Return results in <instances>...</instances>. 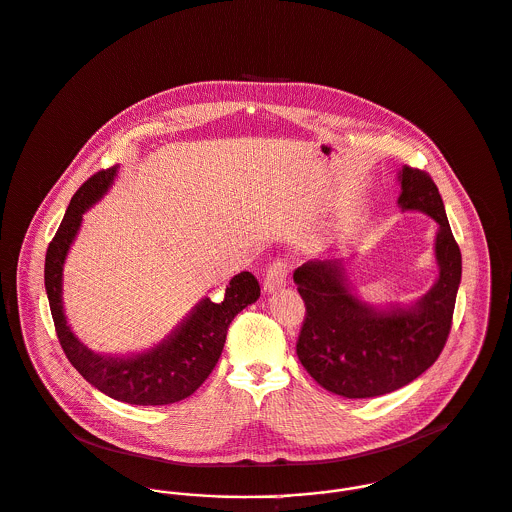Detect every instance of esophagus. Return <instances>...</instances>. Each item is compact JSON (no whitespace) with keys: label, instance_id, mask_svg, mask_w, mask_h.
Instances as JSON below:
<instances>
[{"label":"esophagus","instance_id":"1","mask_svg":"<svg viewBox=\"0 0 512 512\" xmlns=\"http://www.w3.org/2000/svg\"><path fill=\"white\" fill-rule=\"evenodd\" d=\"M284 284H286L284 263L275 261V263L269 267V271H267V277H265V281H263V290H265L267 294H271V292L283 288Z\"/></svg>","mask_w":512,"mask_h":512}]
</instances>
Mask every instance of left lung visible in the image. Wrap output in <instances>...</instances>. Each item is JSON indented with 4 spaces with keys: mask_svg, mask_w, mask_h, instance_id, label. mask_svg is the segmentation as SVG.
<instances>
[{
    "mask_svg": "<svg viewBox=\"0 0 512 512\" xmlns=\"http://www.w3.org/2000/svg\"><path fill=\"white\" fill-rule=\"evenodd\" d=\"M397 178L400 212H422L438 224V277L428 292L408 304L375 306L349 279L353 255L308 261L294 271L306 304L298 359L320 387L340 397H379L408 385L434 365L452 328L461 253L442 196L426 172L402 167Z\"/></svg>",
    "mask_w": 512,
    "mask_h": 512,
    "instance_id": "8db88e82",
    "label": "left lung"
}]
</instances>
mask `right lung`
I'll return each mask as SVG.
<instances>
[{"label":"right lung","mask_w":512,"mask_h":512,"mask_svg":"<svg viewBox=\"0 0 512 512\" xmlns=\"http://www.w3.org/2000/svg\"><path fill=\"white\" fill-rule=\"evenodd\" d=\"M119 167L94 174L72 196L45 257V290L58 341L74 369L104 395L139 406L172 404L190 397L216 367L231 320L257 302V279L243 271L229 281L224 300L200 298L171 332L151 347L127 355L96 353L72 332L62 300V279L68 251L84 214L114 186Z\"/></svg>","instance_id":"1"}]
</instances>
